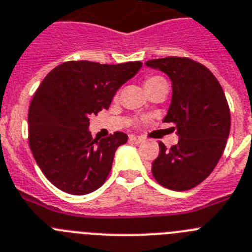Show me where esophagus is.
Returning <instances> with one entry per match:
<instances>
[{
    "instance_id": "obj_1",
    "label": "esophagus",
    "mask_w": 252,
    "mask_h": 252,
    "mask_svg": "<svg viewBox=\"0 0 252 252\" xmlns=\"http://www.w3.org/2000/svg\"><path fill=\"white\" fill-rule=\"evenodd\" d=\"M129 140H131V142H135V143L144 142V139H143L142 137H138V135H135V134H130V135H129Z\"/></svg>"
}]
</instances>
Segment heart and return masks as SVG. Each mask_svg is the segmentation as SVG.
<instances>
[{"instance_id": "obj_1", "label": "heart", "mask_w": 252, "mask_h": 252, "mask_svg": "<svg viewBox=\"0 0 252 252\" xmlns=\"http://www.w3.org/2000/svg\"><path fill=\"white\" fill-rule=\"evenodd\" d=\"M159 80H162V78H159V76H149V78H147L146 84L156 83V81H159Z\"/></svg>"}]
</instances>
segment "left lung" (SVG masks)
Masks as SVG:
<instances>
[{
  "label": "left lung",
  "instance_id": "left-lung-1",
  "mask_svg": "<svg viewBox=\"0 0 252 252\" xmlns=\"http://www.w3.org/2000/svg\"><path fill=\"white\" fill-rule=\"evenodd\" d=\"M172 83V98L163 122L176 124V146L159 143L152 173L159 185L187 191L205 181L221 158L230 134L231 115L225 93L215 75L187 58L148 60Z\"/></svg>",
  "mask_w": 252,
  "mask_h": 252
}]
</instances>
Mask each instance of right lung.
I'll use <instances>...</instances> for the list:
<instances>
[{
	"instance_id": "right-lung-1",
	"label": "right lung",
	"mask_w": 252,
	"mask_h": 252,
	"mask_svg": "<svg viewBox=\"0 0 252 252\" xmlns=\"http://www.w3.org/2000/svg\"><path fill=\"white\" fill-rule=\"evenodd\" d=\"M140 67V61H67L40 84L29 109V143L42 173L59 189L81 196L105 182L115 151L128 135L115 131L93 139L89 117L108 109L118 89Z\"/></svg>"
}]
</instances>
